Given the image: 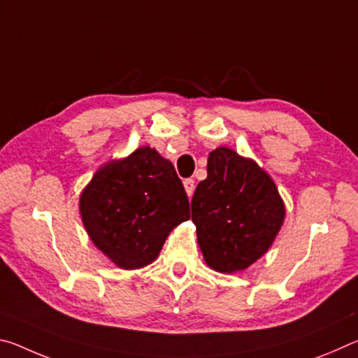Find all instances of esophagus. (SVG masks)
<instances>
[{"label":"esophagus","instance_id":"obj_1","mask_svg":"<svg viewBox=\"0 0 358 358\" xmlns=\"http://www.w3.org/2000/svg\"><path fill=\"white\" fill-rule=\"evenodd\" d=\"M183 186H185V191L187 194V197H192L194 194V180L192 178H187L183 181Z\"/></svg>","mask_w":358,"mask_h":358}]
</instances>
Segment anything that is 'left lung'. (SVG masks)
Here are the masks:
<instances>
[{
    "label": "left lung",
    "mask_w": 358,
    "mask_h": 358,
    "mask_svg": "<svg viewBox=\"0 0 358 358\" xmlns=\"http://www.w3.org/2000/svg\"><path fill=\"white\" fill-rule=\"evenodd\" d=\"M191 211L205 264L229 275L262 257L286 217L273 178L227 147L208 155L207 178L196 187Z\"/></svg>",
    "instance_id": "8db88e82"
}]
</instances>
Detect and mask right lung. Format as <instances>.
<instances>
[{
    "mask_svg": "<svg viewBox=\"0 0 358 358\" xmlns=\"http://www.w3.org/2000/svg\"><path fill=\"white\" fill-rule=\"evenodd\" d=\"M78 211L93 245L118 268L137 270L189 220V202L172 162L145 145L102 164L80 192Z\"/></svg>",
    "mask_w": 358,
    "mask_h": 358,
    "instance_id": "1",
    "label": "right lung"
}]
</instances>
